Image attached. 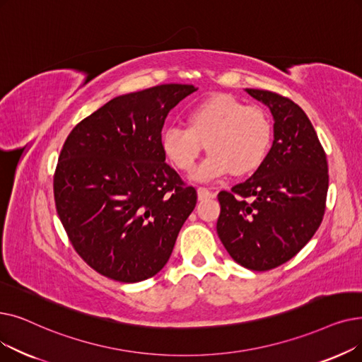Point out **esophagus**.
<instances>
[{
    "label": "esophagus",
    "instance_id": "1",
    "mask_svg": "<svg viewBox=\"0 0 362 362\" xmlns=\"http://www.w3.org/2000/svg\"><path fill=\"white\" fill-rule=\"evenodd\" d=\"M197 194H198V199L199 201H204V199H209V198H214L216 194H213L211 191H209L207 187H198L197 189Z\"/></svg>",
    "mask_w": 362,
    "mask_h": 362
}]
</instances>
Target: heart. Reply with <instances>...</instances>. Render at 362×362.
<instances>
[{
	"label": "heart",
	"instance_id": "b5f03b06",
	"mask_svg": "<svg viewBox=\"0 0 362 362\" xmlns=\"http://www.w3.org/2000/svg\"><path fill=\"white\" fill-rule=\"evenodd\" d=\"M189 127L173 124L161 137L167 158L183 171L194 168L206 149L210 155L192 173L198 182L243 176L260 167L272 140V122L264 109L245 106L230 94H213L187 114Z\"/></svg>",
	"mask_w": 362,
	"mask_h": 362
}]
</instances>
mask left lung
<instances>
[{
    "label": "left lung",
    "instance_id": "8db88e82",
    "mask_svg": "<svg viewBox=\"0 0 362 362\" xmlns=\"http://www.w3.org/2000/svg\"><path fill=\"white\" fill-rule=\"evenodd\" d=\"M245 91L269 107L274 142L253 176L217 195L216 228L235 262L251 271H269L294 257L320 228L328 165L300 106L272 91Z\"/></svg>",
    "mask_w": 362,
    "mask_h": 362
}]
</instances>
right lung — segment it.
<instances>
[{
    "label": "right lung",
    "instance_id": "1",
    "mask_svg": "<svg viewBox=\"0 0 362 362\" xmlns=\"http://www.w3.org/2000/svg\"><path fill=\"white\" fill-rule=\"evenodd\" d=\"M198 88L163 84L114 98L76 124L54 173L56 210L87 264L139 282L168 262L197 191L165 163L168 112Z\"/></svg>",
    "mask_w": 362,
    "mask_h": 362
}]
</instances>
